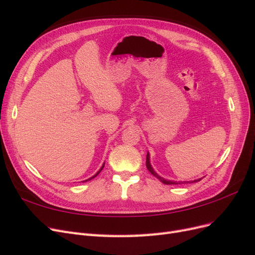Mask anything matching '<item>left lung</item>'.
<instances>
[{
    "label": "left lung",
    "instance_id": "1",
    "mask_svg": "<svg viewBox=\"0 0 255 255\" xmlns=\"http://www.w3.org/2000/svg\"><path fill=\"white\" fill-rule=\"evenodd\" d=\"M145 165H146V168H148V170L151 172V174H153L154 176L155 177H157V179L161 182V183H164V184H166V185H175V184H187V183H196V182H198V181H200L201 179H199V180H195V181H190V182H179V183H176V182H173V181H169V180H165L164 177H161V176H159L155 171H154V169L152 168V166H151V164H150V155H149V153L146 154V160H145Z\"/></svg>",
    "mask_w": 255,
    "mask_h": 255
}]
</instances>
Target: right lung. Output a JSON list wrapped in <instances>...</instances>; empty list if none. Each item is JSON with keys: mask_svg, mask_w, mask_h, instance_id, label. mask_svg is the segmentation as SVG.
<instances>
[{"mask_svg": "<svg viewBox=\"0 0 255 255\" xmlns=\"http://www.w3.org/2000/svg\"><path fill=\"white\" fill-rule=\"evenodd\" d=\"M103 168H104V164H103V166L101 167V169H100V170H99V171H98V172H97V173H96V174H95L94 176H91V177H90V179H88V180H86V181H90V180H92V179H94V177H96V176H97V175H98V174H99L100 172H101V170H102V169H103ZM86 181H84V182H86Z\"/></svg>", "mask_w": 255, "mask_h": 255, "instance_id": "1", "label": "right lung"}]
</instances>
